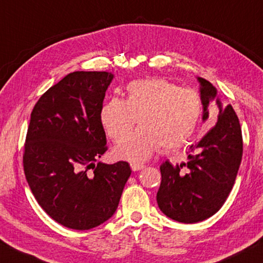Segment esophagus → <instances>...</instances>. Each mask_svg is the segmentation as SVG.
<instances>
[{"instance_id": "34e87169", "label": "esophagus", "mask_w": 263, "mask_h": 263, "mask_svg": "<svg viewBox=\"0 0 263 263\" xmlns=\"http://www.w3.org/2000/svg\"><path fill=\"white\" fill-rule=\"evenodd\" d=\"M130 167H132L133 172H137V171H141V169H143L144 165L140 164V163H132Z\"/></svg>"}]
</instances>
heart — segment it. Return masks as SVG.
Returning a JSON list of instances; mask_svg holds the SVG:
<instances>
[{"mask_svg": "<svg viewBox=\"0 0 263 263\" xmlns=\"http://www.w3.org/2000/svg\"><path fill=\"white\" fill-rule=\"evenodd\" d=\"M201 114V99L195 90L156 78L129 83L126 100H109L101 109L100 119L115 142L130 134L138 119L141 127L114 153L119 159L142 162L161 145L165 151L182 147L195 132Z\"/></svg>", "mask_w": 263, "mask_h": 263, "instance_id": "b5f03b06", "label": "heart"}]
</instances>
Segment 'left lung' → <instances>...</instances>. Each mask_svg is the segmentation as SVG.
Returning <instances> with one entry per match:
<instances>
[{
	"label": "left lung",
	"mask_w": 263,
	"mask_h": 263,
	"mask_svg": "<svg viewBox=\"0 0 263 263\" xmlns=\"http://www.w3.org/2000/svg\"><path fill=\"white\" fill-rule=\"evenodd\" d=\"M203 106L202 120L209 118L208 106L216 100L219 115L202 139L189 147L187 162L161 164L156 201L164 215L182 223H196L213 216L227 200L242 160L243 143L233 107L222 106L209 81L197 78Z\"/></svg>",
	"instance_id": "1"
}]
</instances>
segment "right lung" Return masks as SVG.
Masks as SVG:
<instances>
[{"label": "right lung", "instance_id": "obj_1", "mask_svg": "<svg viewBox=\"0 0 263 263\" xmlns=\"http://www.w3.org/2000/svg\"><path fill=\"white\" fill-rule=\"evenodd\" d=\"M114 75L74 71L49 88L31 111L23 168L36 201L64 227L87 230L114 215L130 176L128 162H98L107 151L101 123Z\"/></svg>", "mask_w": 263, "mask_h": 263}]
</instances>
